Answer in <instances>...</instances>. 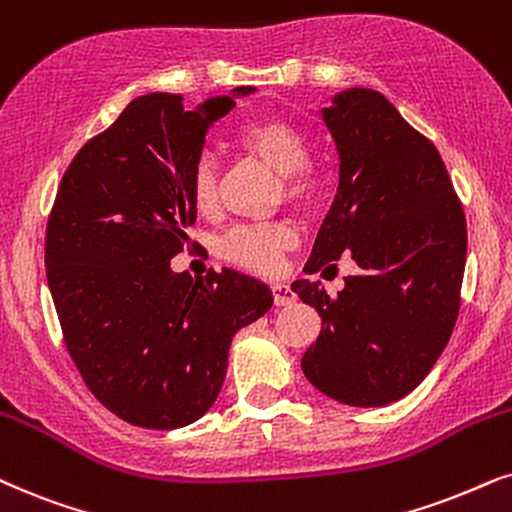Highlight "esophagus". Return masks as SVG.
Listing matches in <instances>:
<instances>
[{
  "instance_id": "34e87169",
  "label": "esophagus",
  "mask_w": 512,
  "mask_h": 512,
  "mask_svg": "<svg viewBox=\"0 0 512 512\" xmlns=\"http://www.w3.org/2000/svg\"><path fill=\"white\" fill-rule=\"evenodd\" d=\"M272 296H275V305H291L296 301L294 289H291L289 284H282V282L272 284Z\"/></svg>"
}]
</instances>
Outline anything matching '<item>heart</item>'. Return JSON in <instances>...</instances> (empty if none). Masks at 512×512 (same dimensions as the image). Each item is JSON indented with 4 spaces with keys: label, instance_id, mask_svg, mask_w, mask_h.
I'll return each instance as SVG.
<instances>
[{
    "label": "heart",
    "instance_id": "b5f03b06",
    "mask_svg": "<svg viewBox=\"0 0 512 512\" xmlns=\"http://www.w3.org/2000/svg\"><path fill=\"white\" fill-rule=\"evenodd\" d=\"M237 148L261 159L280 174V195L294 204H310L320 190V176L308 159V138L294 122L280 115H265L244 124L235 136ZM190 197L197 211L214 214L218 207V167L211 157H199L190 178ZM296 244V228L289 221L247 223L232 228L218 242L225 261L247 270L270 272L280 256Z\"/></svg>",
    "mask_w": 512,
    "mask_h": 512
}]
</instances>
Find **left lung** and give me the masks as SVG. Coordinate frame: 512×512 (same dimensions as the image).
<instances>
[{
    "mask_svg": "<svg viewBox=\"0 0 512 512\" xmlns=\"http://www.w3.org/2000/svg\"><path fill=\"white\" fill-rule=\"evenodd\" d=\"M338 150V190L305 268L357 263L331 298L320 282L291 289L322 317L305 378L331 400L383 407L435 367L459 317L466 216L440 152L374 89H345L322 110Z\"/></svg>",
    "mask_w": 512,
    "mask_h": 512,
    "instance_id": "8db88e82",
    "label": "left lung"
}]
</instances>
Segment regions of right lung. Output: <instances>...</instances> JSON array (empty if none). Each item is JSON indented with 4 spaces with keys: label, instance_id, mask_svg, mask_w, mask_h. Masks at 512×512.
<instances>
[{
    "label": "right lung",
    "instance_id": "1",
    "mask_svg": "<svg viewBox=\"0 0 512 512\" xmlns=\"http://www.w3.org/2000/svg\"><path fill=\"white\" fill-rule=\"evenodd\" d=\"M254 91L192 110L174 94L134 98L58 188L46 277L65 345L96 400L131 426L174 430L207 414L232 336L272 305L268 284L237 270L202 282L171 270L197 218L190 178L209 126Z\"/></svg>",
    "mask_w": 512,
    "mask_h": 512
}]
</instances>
